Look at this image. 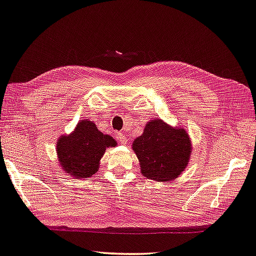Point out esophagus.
<instances>
[{
	"label": "esophagus",
	"mask_w": 256,
	"mask_h": 256,
	"mask_svg": "<svg viewBox=\"0 0 256 256\" xmlns=\"http://www.w3.org/2000/svg\"><path fill=\"white\" fill-rule=\"evenodd\" d=\"M116 138L118 140V142L121 143V144H125V143L128 142V138H126V135H125L124 133H118Z\"/></svg>",
	"instance_id": "obj_1"
}]
</instances>
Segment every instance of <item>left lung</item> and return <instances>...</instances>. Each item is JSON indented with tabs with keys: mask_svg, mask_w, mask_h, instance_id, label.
<instances>
[{
	"mask_svg": "<svg viewBox=\"0 0 256 256\" xmlns=\"http://www.w3.org/2000/svg\"><path fill=\"white\" fill-rule=\"evenodd\" d=\"M133 151L145 178L158 182L172 181L186 168L191 155V140L183 128H173L155 118L145 125L134 140Z\"/></svg>",
	"mask_w": 256,
	"mask_h": 256,
	"instance_id": "left-lung-1",
	"label": "left lung"
}]
</instances>
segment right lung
<instances>
[{
    "mask_svg": "<svg viewBox=\"0 0 256 256\" xmlns=\"http://www.w3.org/2000/svg\"><path fill=\"white\" fill-rule=\"evenodd\" d=\"M116 141L100 132L88 120L80 122L68 136L60 138L56 145L58 161L65 172L78 178H86L98 172L105 150Z\"/></svg>",
    "mask_w": 256,
    "mask_h": 256,
    "instance_id": "add662e5",
    "label": "right lung"
}]
</instances>
